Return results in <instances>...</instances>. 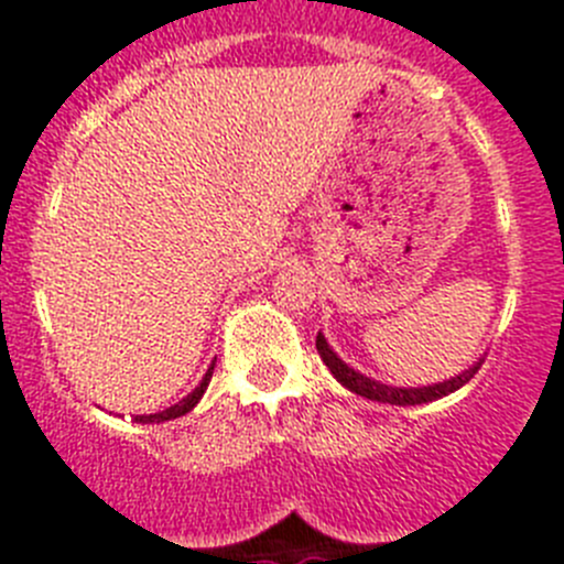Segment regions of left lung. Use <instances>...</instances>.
Instances as JSON below:
<instances>
[{
  "instance_id": "1",
  "label": "left lung",
  "mask_w": 564,
  "mask_h": 564,
  "mask_svg": "<svg viewBox=\"0 0 564 564\" xmlns=\"http://www.w3.org/2000/svg\"><path fill=\"white\" fill-rule=\"evenodd\" d=\"M315 347H318L321 361L329 367L335 378H338L340 384L347 387L349 392H358L364 399L370 401H381V404H399V406H413V404H427V401L442 399V395H451L456 392L458 387H465L481 367V358L473 364L470 370H465L462 376L451 378V381H438V384H430V387H390V384H381L376 378H367L361 372H355L349 364H344L338 355L333 352V347L326 344L324 335L318 333V340H315Z\"/></svg>"
}]
</instances>
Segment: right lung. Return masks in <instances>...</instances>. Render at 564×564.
Here are the masks:
<instances>
[{"label":"right lung","instance_id":"1","mask_svg":"<svg viewBox=\"0 0 564 564\" xmlns=\"http://www.w3.org/2000/svg\"><path fill=\"white\" fill-rule=\"evenodd\" d=\"M212 370H215V364L209 367V372L203 376V381L197 387H194L192 392H188L186 399L177 401L174 406H169V410H163V413H154V415H137L134 421H140V424H160V421H172V419H180V415L192 413L194 406H197V401L203 399V392H206V387H209L212 381Z\"/></svg>","mask_w":564,"mask_h":564}]
</instances>
